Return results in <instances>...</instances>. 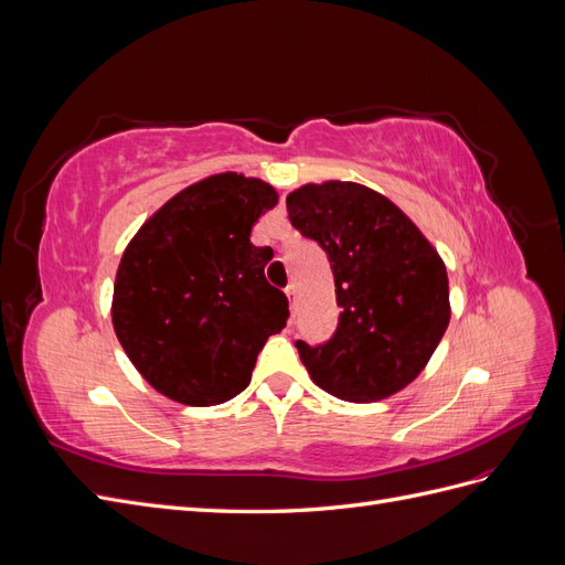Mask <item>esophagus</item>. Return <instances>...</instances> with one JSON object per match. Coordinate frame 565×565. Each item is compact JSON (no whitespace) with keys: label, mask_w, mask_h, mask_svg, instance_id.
<instances>
[{"label":"esophagus","mask_w":565,"mask_h":565,"mask_svg":"<svg viewBox=\"0 0 565 565\" xmlns=\"http://www.w3.org/2000/svg\"><path fill=\"white\" fill-rule=\"evenodd\" d=\"M285 295H287V301H289V306H292V311H295V306H297V287L295 285H287L285 287Z\"/></svg>","instance_id":"34e87169"}]
</instances>
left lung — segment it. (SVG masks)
<instances>
[{"mask_svg": "<svg viewBox=\"0 0 565 565\" xmlns=\"http://www.w3.org/2000/svg\"><path fill=\"white\" fill-rule=\"evenodd\" d=\"M292 226L334 273L330 341H297L311 380L351 403L382 401L417 380L450 322L446 264L396 204L353 181L306 183L287 195Z\"/></svg>", "mask_w": 565, "mask_h": 565, "instance_id": "left-lung-1", "label": "left lung"}]
</instances>
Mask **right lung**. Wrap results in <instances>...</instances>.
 <instances>
[{
    "label": "right lung",
    "mask_w": 565,
    "mask_h": 565,
    "mask_svg": "<svg viewBox=\"0 0 565 565\" xmlns=\"http://www.w3.org/2000/svg\"><path fill=\"white\" fill-rule=\"evenodd\" d=\"M278 204L262 179L224 172L183 188L131 237L117 268L113 328L162 396L207 407L245 391L287 297L268 285L252 226Z\"/></svg>",
    "instance_id": "1"
}]
</instances>
